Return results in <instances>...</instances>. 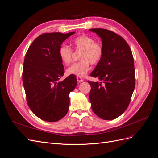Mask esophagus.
Listing matches in <instances>:
<instances>
[{"instance_id":"1","label":"esophagus","mask_w":158,"mask_h":158,"mask_svg":"<svg viewBox=\"0 0 158 158\" xmlns=\"http://www.w3.org/2000/svg\"><path fill=\"white\" fill-rule=\"evenodd\" d=\"M76 79H77V81H78L79 83L82 82H84V80L82 78L79 77V76H77V77H76Z\"/></svg>"}]
</instances>
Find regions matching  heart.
<instances>
[{"instance_id": "b5f03b06", "label": "heart", "mask_w": 158, "mask_h": 158, "mask_svg": "<svg viewBox=\"0 0 158 158\" xmlns=\"http://www.w3.org/2000/svg\"><path fill=\"white\" fill-rule=\"evenodd\" d=\"M74 49L80 51L79 59L66 70L69 75L84 77L90 69V63L97 64L102 59L103 48L102 44L95 42L94 39L88 35H81L72 41ZM59 56L62 63L68 65L73 60V49L66 45H62L59 49Z\"/></svg>"}]
</instances>
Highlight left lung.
Returning <instances> with one entry per match:
<instances>
[{
  "label": "left lung",
  "mask_w": 158,
  "mask_h": 158,
  "mask_svg": "<svg viewBox=\"0 0 158 158\" xmlns=\"http://www.w3.org/2000/svg\"><path fill=\"white\" fill-rule=\"evenodd\" d=\"M89 30L101 37L103 48L102 59L90 74L100 82L88 81L91 85L89 99L98 117L113 120L125 111L135 89L132 53L126 41L117 33L101 28Z\"/></svg>",
  "instance_id": "1"
}]
</instances>
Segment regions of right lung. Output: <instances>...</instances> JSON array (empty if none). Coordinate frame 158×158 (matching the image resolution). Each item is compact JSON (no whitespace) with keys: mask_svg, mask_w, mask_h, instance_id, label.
Masks as SVG:
<instances>
[{"mask_svg":"<svg viewBox=\"0 0 158 158\" xmlns=\"http://www.w3.org/2000/svg\"><path fill=\"white\" fill-rule=\"evenodd\" d=\"M74 33H43L32 42L25 56L22 80L28 106L47 122L58 121L66 115L69 94L77 85L74 75L59 81L64 73L59 47Z\"/></svg>","mask_w":158,"mask_h":158,"instance_id":"obj_1","label":"right lung"}]
</instances>
